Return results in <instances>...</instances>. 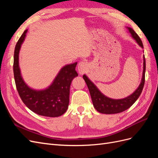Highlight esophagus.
Returning <instances> with one entry per match:
<instances>
[{"instance_id":"1","label":"esophagus","mask_w":158,"mask_h":158,"mask_svg":"<svg viewBox=\"0 0 158 158\" xmlns=\"http://www.w3.org/2000/svg\"><path fill=\"white\" fill-rule=\"evenodd\" d=\"M88 69V64L84 61H81L78 65V70L80 74H83Z\"/></svg>"}]
</instances>
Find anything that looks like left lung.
<instances>
[{
	"label": "left lung",
	"mask_w": 158,
	"mask_h": 158,
	"mask_svg": "<svg viewBox=\"0 0 158 158\" xmlns=\"http://www.w3.org/2000/svg\"><path fill=\"white\" fill-rule=\"evenodd\" d=\"M129 32L131 33L132 37L136 40L137 44L139 45L142 48H143L142 42L136 33L134 31L132 28L128 27ZM143 74L141 83L138 88L133 94L129 96L121 99H114L107 98L104 95L98 88L95 86V84L90 81V80L85 74L83 76L85 83H86L88 88L89 89L91 98L92 99L93 105L95 109L101 113L104 114H115L121 113L125 110L131 107L135 102L138 99L143 89L145 82V71H146V60L144 55V68H143Z\"/></svg>",
	"instance_id": "8db88e82"
}]
</instances>
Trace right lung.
I'll use <instances>...</instances> for the list:
<instances>
[{
	"label": "right lung",
	"instance_id": "obj_1",
	"mask_svg": "<svg viewBox=\"0 0 158 158\" xmlns=\"http://www.w3.org/2000/svg\"><path fill=\"white\" fill-rule=\"evenodd\" d=\"M25 30L18 41L14 55V76L18 92L26 107L41 116L57 117L63 114L69 104L70 87L72 80L78 76L75 69L77 63L61 69L51 85L42 90L30 88L24 82L19 67V52L25 39Z\"/></svg>",
	"mask_w": 158,
	"mask_h": 158
}]
</instances>
